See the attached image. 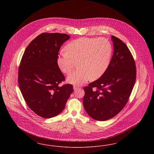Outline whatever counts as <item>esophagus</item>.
I'll return each instance as SVG.
<instances>
[{"instance_id":"34e87169","label":"esophagus","mask_w":154,"mask_h":154,"mask_svg":"<svg viewBox=\"0 0 154 154\" xmlns=\"http://www.w3.org/2000/svg\"><path fill=\"white\" fill-rule=\"evenodd\" d=\"M79 88V87H78V86H77V85H74L73 86V89L74 91H75V90L78 89Z\"/></svg>"}]
</instances>
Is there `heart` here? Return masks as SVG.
<instances>
[{
  "label": "heart",
  "instance_id": "heart-1",
  "mask_svg": "<svg viewBox=\"0 0 154 154\" xmlns=\"http://www.w3.org/2000/svg\"><path fill=\"white\" fill-rule=\"evenodd\" d=\"M61 52L57 63L61 71L69 74L77 62L78 69L67 77L68 82L75 85L85 83L91 78H100L107 70L112 54V45L104 37H81L71 41Z\"/></svg>",
  "mask_w": 154,
  "mask_h": 154
}]
</instances>
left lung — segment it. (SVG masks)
<instances>
[{
    "instance_id": "8db88e82",
    "label": "left lung",
    "mask_w": 154,
    "mask_h": 154,
    "mask_svg": "<svg viewBox=\"0 0 154 154\" xmlns=\"http://www.w3.org/2000/svg\"><path fill=\"white\" fill-rule=\"evenodd\" d=\"M114 54L104 73L84 88L83 104L87 114L97 121L115 117L128 102L136 79L135 61L128 47L111 36Z\"/></svg>"
}]
</instances>
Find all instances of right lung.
<instances>
[{"label":"right lung","instance_id":"obj_1","mask_svg":"<svg viewBox=\"0 0 154 154\" xmlns=\"http://www.w3.org/2000/svg\"><path fill=\"white\" fill-rule=\"evenodd\" d=\"M69 38L65 33H43L23 54L18 69L19 87L28 107L41 117L60 114L73 91L72 84L59 85L65 80L57 63L59 51Z\"/></svg>","mask_w":154,"mask_h":154}]
</instances>
